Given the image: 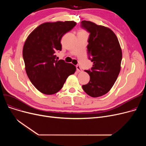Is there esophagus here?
<instances>
[{"mask_svg":"<svg viewBox=\"0 0 146 146\" xmlns=\"http://www.w3.org/2000/svg\"><path fill=\"white\" fill-rule=\"evenodd\" d=\"M76 69H77V71H78V72H80L82 71V68H81V67H80V66L79 65H77V66H76Z\"/></svg>","mask_w":146,"mask_h":146,"instance_id":"1","label":"esophagus"}]
</instances>
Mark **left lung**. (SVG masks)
I'll use <instances>...</instances> for the list:
<instances>
[{
	"label": "left lung",
	"mask_w": 146,
	"mask_h": 146,
	"mask_svg": "<svg viewBox=\"0 0 146 146\" xmlns=\"http://www.w3.org/2000/svg\"><path fill=\"white\" fill-rule=\"evenodd\" d=\"M81 27L90 34L88 54L94 63L90 70H85L90 80L82 88L92 97L101 96L108 92L117 80L121 70V48L111 29L87 21L81 22Z\"/></svg>",
	"instance_id": "obj_1"
}]
</instances>
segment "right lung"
<instances>
[{
  "instance_id": "1",
  "label": "right lung",
  "mask_w": 146,
  "mask_h": 146,
  "mask_svg": "<svg viewBox=\"0 0 146 146\" xmlns=\"http://www.w3.org/2000/svg\"><path fill=\"white\" fill-rule=\"evenodd\" d=\"M76 25L74 21L45 22L36 27L23 47L25 70L33 85L45 95L54 94L63 88L76 67L63 60H56L61 50V38Z\"/></svg>"
}]
</instances>
